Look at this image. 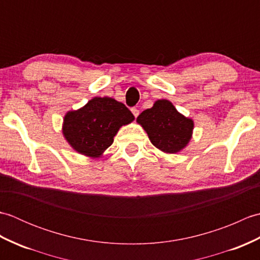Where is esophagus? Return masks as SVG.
<instances>
[{"instance_id":"34e87169","label":"esophagus","mask_w":260,"mask_h":260,"mask_svg":"<svg viewBox=\"0 0 260 260\" xmlns=\"http://www.w3.org/2000/svg\"><path fill=\"white\" fill-rule=\"evenodd\" d=\"M131 110H132V113H133V115L135 116V117H137V116H139V115H140V110H139V109H137V108L133 107V108H132Z\"/></svg>"}]
</instances>
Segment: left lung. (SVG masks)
<instances>
[{
  "label": "left lung",
  "mask_w": 260,
  "mask_h": 260,
  "mask_svg": "<svg viewBox=\"0 0 260 260\" xmlns=\"http://www.w3.org/2000/svg\"><path fill=\"white\" fill-rule=\"evenodd\" d=\"M154 146L165 153H178L191 140L193 120L180 114L172 103L159 99L137 117Z\"/></svg>",
  "instance_id": "8db88e82"
}]
</instances>
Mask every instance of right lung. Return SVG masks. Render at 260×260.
<instances>
[{"label":"right lung","instance_id":"right-lung-1","mask_svg":"<svg viewBox=\"0 0 260 260\" xmlns=\"http://www.w3.org/2000/svg\"><path fill=\"white\" fill-rule=\"evenodd\" d=\"M134 115L123 103L110 97H95L78 110L67 113L62 133L74 150L89 157H99L114 142L123 125Z\"/></svg>","mask_w":260,"mask_h":260}]
</instances>
